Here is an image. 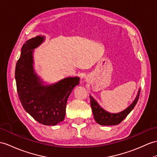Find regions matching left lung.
<instances>
[{"label":"left lung","instance_id":"obj_1","mask_svg":"<svg viewBox=\"0 0 157 157\" xmlns=\"http://www.w3.org/2000/svg\"><path fill=\"white\" fill-rule=\"evenodd\" d=\"M140 90L139 89L136 98L131 104L123 111L118 113H111L106 111L99 105L97 101L91 95H90V106L92 110H93L94 120L96 121L98 124L105 126L117 125L121 123L135 106L137 101L139 100Z\"/></svg>","mask_w":157,"mask_h":157}]
</instances>
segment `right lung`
I'll return each instance as SVG.
<instances>
[{"label":"right lung","instance_id":"obj_1","mask_svg":"<svg viewBox=\"0 0 157 157\" xmlns=\"http://www.w3.org/2000/svg\"><path fill=\"white\" fill-rule=\"evenodd\" d=\"M45 40L39 35L26 40L15 68L17 92L24 109L44 125L55 126L64 119L68 98L79 84V77H67L51 85L44 82L34 68V49Z\"/></svg>","mask_w":157,"mask_h":157}]
</instances>
